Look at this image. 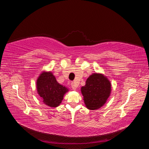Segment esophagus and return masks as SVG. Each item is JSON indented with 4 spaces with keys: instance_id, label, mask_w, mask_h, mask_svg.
Segmentation results:
<instances>
[{
    "instance_id": "obj_1",
    "label": "esophagus",
    "mask_w": 149,
    "mask_h": 149,
    "mask_svg": "<svg viewBox=\"0 0 149 149\" xmlns=\"http://www.w3.org/2000/svg\"><path fill=\"white\" fill-rule=\"evenodd\" d=\"M71 86L72 89H73V90H76V88H77V86H76V84L74 83H72L71 84Z\"/></svg>"
}]
</instances>
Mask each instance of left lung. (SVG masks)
<instances>
[{
  "mask_svg": "<svg viewBox=\"0 0 149 149\" xmlns=\"http://www.w3.org/2000/svg\"><path fill=\"white\" fill-rule=\"evenodd\" d=\"M81 91L86 107L90 110H96L104 105L110 96L111 84L103 74L93 73L81 88Z\"/></svg>",
  "mask_w": 149,
  "mask_h": 149,
  "instance_id": "1",
  "label": "left lung"
}]
</instances>
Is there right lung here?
Returning a JSON list of instances; mask_svg holds the SVG:
<instances>
[{
	"instance_id": "obj_1",
	"label": "right lung",
	"mask_w": 149,
	"mask_h": 149,
	"mask_svg": "<svg viewBox=\"0 0 149 149\" xmlns=\"http://www.w3.org/2000/svg\"><path fill=\"white\" fill-rule=\"evenodd\" d=\"M37 93L43 102L51 107L60 106L68 89L57 82L51 71H43L40 74L36 83Z\"/></svg>"
}]
</instances>
